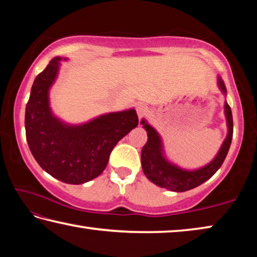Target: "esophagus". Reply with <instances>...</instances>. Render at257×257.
I'll list each match as a JSON object with an SVG mask.
<instances>
[{
	"instance_id": "obj_1",
	"label": "esophagus",
	"mask_w": 257,
	"mask_h": 257,
	"mask_svg": "<svg viewBox=\"0 0 257 257\" xmlns=\"http://www.w3.org/2000/svg\"><path fill=\"white\" fill-rule=\"evenodd\" d=\"M136 111H137V114H138V118L141 119L143 115L145 114V113L147 112V105L146 104H143V103H141V104H138V105L136 106Z\"/></svg>"
}]
</instances>
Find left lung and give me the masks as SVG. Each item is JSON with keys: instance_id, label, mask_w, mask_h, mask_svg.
Returning <instances> with one entry per match:
<instances>
[{"instance_id": "obj_1", "label": "left lung", "mask_w": 257, "mask_h": 257, "mask_svg": "<svg viewBox=\"0 0 257 257\" xmlns=\"http://www.w3.org/2000/svg\"><path fill=\"white\" fill-rule=\"evenodd\" d=\"M217 85H219L221 92L224 95L227 94V88H225L224 81L221 79V77H217ZM224 114L225 119H227L228 135L220 151L217 152L216 156L210 163L197 169V170L191 171L185 170V169H181L177 167L176 164L169 162L164 156L162 139H161L160 135L151 124L147 123L145 119H143L141 123L143 124V128L147 132V136H149L147 143L142 150V168L147 179L159 187L172 191H186L193 189L210 179L222 165L232 141V113L227 101L224 103Z\"/></svg>"}]
</instances>
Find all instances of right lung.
I'll return each mask as SVG.
<instances>
[{
    "label": "right lung",
    "mask_w": 257,
    "mask_h": 257,
    "mask_svg": "<svg viewBox=\"0 0 257 257\" xmlns=\"http://www.w3.org/2000/svg\"><path fill=\"white\" fill-rule=\"evenodd\" d=\"M61 60L54 58L34 80L26 105V138L43 170L66 184L80 185L104 171L116 143L137 127L138 116L129 108L82 124L62 122L52 113L49 99Z\"/></svg>",
    "instance_id": "obj_1"
}]
</instances>
